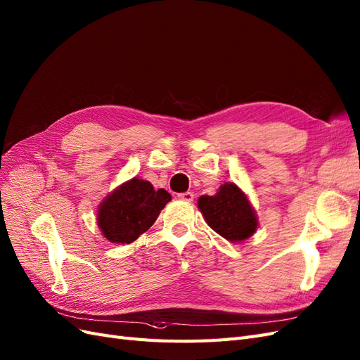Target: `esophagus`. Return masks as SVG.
Listing matches in <instances>:
<instances>
[{"instance_id": "34e87169", "label": "esophagus", "mask_w": 360, "mask_h": 360, "mask_svg": "<svg viewBox=\"0 0 360 360\" xmlns=\"http://www.w3.org/2000/svg\"><path fill=\"white\" fill-rule=\"evenodd\" d=\"M178 198H179L181 200L193 202V199H194V194H193L191 191H186V193H181V194H178Z\"/></svg>"}]
</instances>
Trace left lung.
Returning a JSON list of instances; mask_svg holds the SVG:
<instances>
[{"label": "left lung", "mask_w": 360, "mask_h": 360, "mask_svg": "<svg viewBox=\"0 0 360 360\" xmlns=\"http://www.w3.org/2000/svg\"><path fill=\"white\" fill-rule=\"evenodd\" d=\"M198 207L208 226L231 243L250 238L258 228V217L245 193L233 182H226L214 196H200Z\"/></svg>", "instance_id": "8db88e82"}]
</instances>
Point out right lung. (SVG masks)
<instances>
[{"mask_svg":"<svg viewBox=\"0 0 360 360\" xmlns=\"http://www.w3.org/2000/svg\"><path fill=\"white\" fill-rule=\"evenodd\" d=\"M170 200L172 196L166 190H153L149 181L132 178L102 200L98 226L108 241L129 244L155 223Z\"/></svg>","mask_w":360,"mask_h":360,"instance_id":"right-lung-1","label":"right lung"}]
</instances>
